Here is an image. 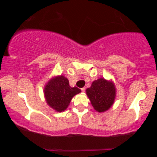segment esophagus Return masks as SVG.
Listing matches in <instances>:
<instances>
[{
    "instance_id": "1",
    "label": "esophagus",
    "mask_w": 157,
    "mask_h": 157,
    "mask_svg": "<svg viewBox=\"0 0 157 157\" xmlns=\"http://www.w3.org/2000/svg\"><path fill=\"white\" fill-rule=\"evenodd\" d=\"M81 90H82V92H85V90H86V89L85 87H83V88L81 89Z\"/></svg>"
}]
</instances>
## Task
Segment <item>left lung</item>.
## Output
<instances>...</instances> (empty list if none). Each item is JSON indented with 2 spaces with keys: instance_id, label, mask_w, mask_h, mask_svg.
Returning a JSON list of instances; mask_svg holds the SVG:
<instances>
[{
  "instance_id": "8db88e82",
  "label": "left lung",
  "mask_w": 157,
  "mask_h": 157,
  "mask_svg": "<svg viewBox=\"0 0 157 157\" xmlns=\"http://www.w3.org/2000/svg\"><path fill=\"white\" fill-rule=\"evenodd\" d=\"M86 92L96 111L104 112L111 108L113 104L116 87L111 82L99 78L93 82L92 86L86 89Z\"/></svg>"
}]
</instances>
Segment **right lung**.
I'll list each match as a JSON object with an SVG mask.
<instances>
[{"instance_id":"obj_1","label":"right lung","mask_w":157,"mask_h":157,"mask_svg":"<svg viewBox=\"0 0 157 157\" xmlns=\"http://www.w3.org/2000/svg\"><path fill=\"white\" fill-rule=\"evenodd\" d=\"M80 92L81 90L77 86L71 87L68 79L63 75L49 81L44 89L47 104L58 112L65 111L69 106L72 98Z\"/></svg>"}]
</instances>
